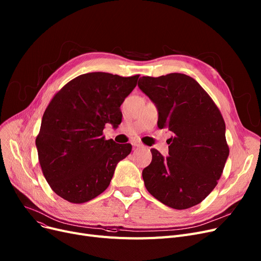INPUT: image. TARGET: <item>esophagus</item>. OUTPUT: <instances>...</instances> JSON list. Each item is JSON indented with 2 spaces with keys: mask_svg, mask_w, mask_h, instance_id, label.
<instances>
[{
  "mask_svg": "<svg viewBox=\"0 0 261 261\" xmlns=\"http://www.w3.org/2000/svg\"><path fill=\"white\" fill-rule=\"evenodd\" d=\"M131 144H132L134 147H138V148L144 147V144H143V143H141V142H140V141H138V140H133V141L131 142Z\"/></svg>",
  "mask_w": 261,
  "mask_h": 261,
  "instance_id": "1",
  "label": "esophagus"
}]
</instances>
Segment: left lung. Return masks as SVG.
<instances>
[{
    "instance_id": "1",
    "label": "left lung",
    "mask_w": 261,
    "mask_h": 261,
    "mask_svg": "<svg viewBox=\"0 0 261 261\" xmlns=\"http://www.w3.org/2000/svg\"><path fill=\"white\" fill-rule=\"evenodd\" d=\"M139 87L158 107V127L173 133L169 156L150 150L152 161L143 170L145 186L171 208L193 207L216 187L229 153L220 110L185 74L143 76Z\"/></svg>"
}]
</instances>
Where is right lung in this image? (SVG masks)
<instances>
[{
    "mask_svg": "<svg viewBox=\"0 0 261 261\" xmlns=\"http://www.w3.org/2000/svg\"><path fill=\"white\" fill-rule=\"evenodd\" d=\"M139 77L88 73L55 94L36 139L41 169L55 194L80 204L108 188L132 146L106 140L102 131L106 123L116 128L121 122L120 105Z\"/></svg>",
    "mask_w": 261,
    "mask_h": 261,
    "instance_id": "right-lung-1",
    "label": "right lung"
}]
</instances>
